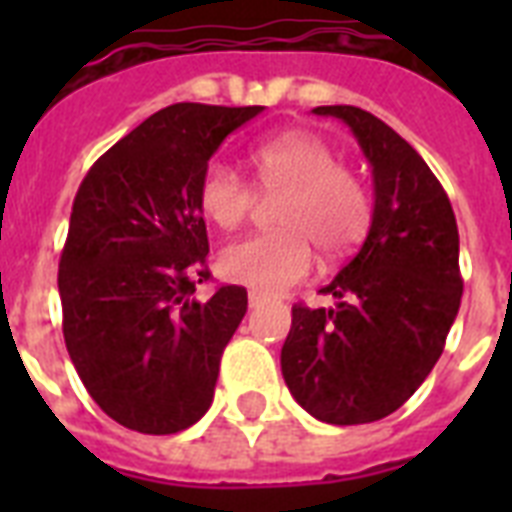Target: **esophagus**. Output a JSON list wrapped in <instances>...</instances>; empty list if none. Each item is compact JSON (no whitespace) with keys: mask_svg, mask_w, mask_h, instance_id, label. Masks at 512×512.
Here are the masks:
<instances>
[{"mask_svg":"<svg viewBox=\"0 0 512 512\" xmlns=\"http://www.w3.org/2000/svg\"><path fill=\"white\" fill-rule=\"evenodd\" d=\"M247 300H249V308H260V305L265 303V297L260 295V292H255V289H252V292H249Z\"/></svg>","mask_w":512,"mask_h":512,"instance_id":"obj_1","label":"esophagus"}]
</instances>
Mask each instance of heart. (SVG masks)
<instances>
[{
	"instance_id": "heart-1",
	"label": "heart",
	"mask_w": 512,
	"mask_h": 512,
	"mask_svg": "<svg viewBox=\"0 0 512 512\" xmlns=\"http://www.w3.org/2000/svg\"><path fill=\"white\" fill-rule=\"evenodd\" d=\"M257 191L279 196L271 233L231 241L217 268L228 281L273 295L308 276L313 249L324 260L348 255L364 239L372 204L364 183L337 164L335 151L311 132H284L252 151ZM204 215L223 231L239 228L255 209L257 193L223 162L209 164L199 185Z\"/></svg>"
}]
</instances>
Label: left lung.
<instances>
[{
    "label": "left lung",
    "mask_w": 512,
    "mask_h": 512,
    "mask_svg": "<svg viewBox=\"0 0 512 512\" xmlns=\"http://www.w3.org/2000/svg\"><path fill=\"white\" fill-rule=\"evenodd\" d=\"M350 127L372 164L364 247L321 289L332 308H292L281 374L305 412L329 425L388 417L420 388L462 297L460 233L449 196L396 130L356 106H319Z\"/></svg>",
    "instance_id": "1"
}]
</instances>
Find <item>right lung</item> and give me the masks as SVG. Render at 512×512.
<instances>
[{"label":"right lung","mask_w":512,"mask_h":512,"mask_svg":"<svg viewBox=\"0 0 512 512\" xmlns=\"http://www.w3.org/2000/svg\"><path fill=\"white\" fill-rule=\"evenodd\" d=\"M263 106L175 103L108 148L79 185L58 265L63 337L92 401L170 436L199 422L247 289L209 279L199 185L220 143Z\"/></svg>","instance_id":"add662e5"}]
</instances>
